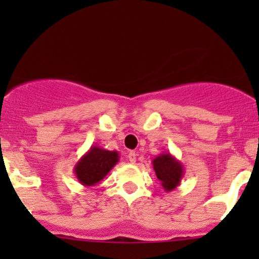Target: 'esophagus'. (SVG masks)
Returning a JSON list of instances; mask_svg holds the SVG:
<instances>
[{"label":"esophagus","instance_id":"esophagus-1","mask_svg":"<svg viewBox=\"0 0 259 259\" xmlns=\"http://www.w3.org/2000/svg\"><path fill=\"white\" fill-rule=\"evenodd\" d=\"M127 158H128V161L131 162V163H135V162H136V154H135V152L128 153Z\"/></svg>","mask_w":259,"mask_h":259}]
</instances>
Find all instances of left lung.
Listing matches in <instances>:
<instances>
[{
  "label": "left lung",
  "instance_id": "left-lung-1",
  "mask_svg": "<svg viewBox=\"0 0 259 259\" xmlns=\"http://www.w3.org/2000/svg\"><path fill=\"white\" fill-rule=\"evenodd\" d=\"M153 168L162 188L171 192L179 187L184 175V167L171 153H161L153 159Z\"/></svg>",
  "mask_w": 259,
  "mask_h": 259
}]
</instances>
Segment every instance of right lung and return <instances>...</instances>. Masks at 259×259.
I'll use <instances>...</instances> for the list:
<instances>
[{"label": "right lung", "instance_id": "right-lung-1", "mask_svg": "<svg viewBox=\"0 0 259 259\" xmlns=\"http://www.w3.org/2000/svg\"><path fill=\"white\" fill-rule=\"evenodd\" d=\"M119 153L92 145L74 167V174L84 187H93L104 179L118 163Z\"/></svg>", "mask_w": 259, "mask_h": 259}]
</instances>
